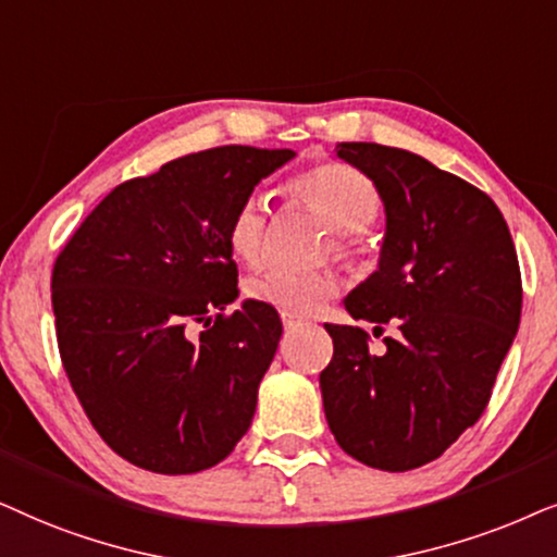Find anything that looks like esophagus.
<instances>
[{"instance_id":"1","label":"esophagus","mask_w":557,"mask_h":557,"mask_svg":"<svg viewBox=\"0 0 557 557\" xmlns=\"http://www.w3.org/2000/svg\"><path fill=\"white\" fill-rule=\"evenodd\" d=\"M300 321L295 315H290V313H283V325L285 329H295V325H298Z\"/></svg>"}]
</instances>
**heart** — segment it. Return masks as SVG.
I'll list each match as a JSON object with an SVG mask.
<instances>
[{"instance_id": "obj_1", "label": "heart", "mask_w": 557, "mask_h": 557, "mask_svg": "<svg viewBox=\"0 0 557 557\" xmlns=\"http://www.w3.org/2000/svg\"><path fill=\"white\" fill-rule=\"evenodd\" d=\"M287 196L315 213L331 232L336 247L346 249L348 236L367 232L380 213V193L364 173L344 162H323L293 177ZM226 244L236 259L259 264L267 247V206L249 196L236 206L226 226ZM338 290V274L331 270H267L247 283V298L283 310L308 315Z\"/></svg>"}]
</instances>
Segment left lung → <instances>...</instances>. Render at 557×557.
<instances>
[{
  "mask_svg": "<svg viewBox=\"0 0 557 557\" xmlns=\"http://www.w3.org/2000/svg\"><path fill=\"white\" fill-rule=\"evenodd\" d=\"M336 154L374 183L387 216L380 267L344 306L374 331L392 321L399 336L374 356L367 331L325 323V420L356 461L410 471L446 454L486 410L520 329V262L484 190L397 147L341 143Z\"/></svg>",
  "mask_w": 557,
  "mask_h": 557,
  "instance_id": "obj_1",
  "label": "left lung"
}]
</instances>
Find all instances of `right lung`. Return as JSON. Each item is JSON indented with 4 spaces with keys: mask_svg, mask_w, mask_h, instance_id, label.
Returning a JSON list of instances; mask_svg holds the SVG:
<instances>
[{
    "mask_svg": "<svg viewBox=\"0 0 557 557\" xmlns=\"http://www.w3.org/2000/svg\"><path fill=\"white\" fill-rule=\"evenodd\" d=\"M293 158L244 145L185 154L116 185L55 259L63 369L96 433L139 469H211L251 425L283 321L257 300L224 313L239 298L226 226Z\"/></svg>",
    "mask_w": 557,
    "mask_h": 557,
    "instance_id": "add662e5",
    "label": "right lung"
}]
</instances>
